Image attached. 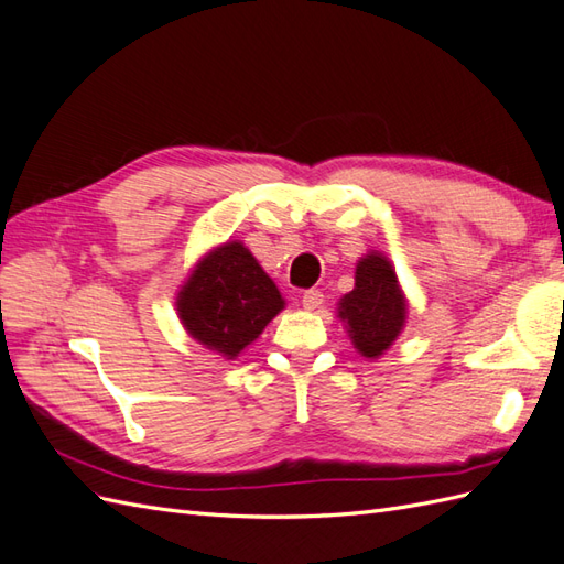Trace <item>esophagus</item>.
Returning a JSON list of instances; mask_svg holds the SVG:
<instances>
[{
	"label": "esophagus",
	"mask_w": 564,
	"mask_h": 564,
	"mask_svg": "<svg viewBox=\"0 0 564 564\" xmlns=\"http://www.w3.org/2000/svg\"><path fill=\"white\" fill-rule=\"evenodd\" d=\"M323 301L325 299H323L321 290H308V292H304V296H301V304H304V308H308V311L321 308Z\"/></svg>",
	"instance_id": "34e87169"
}]
</instances>
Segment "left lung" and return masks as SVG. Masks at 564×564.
Returning a JSON list of instances; mask_svg holds the SVG:
<instances>
[{
	"mask_svg": "<svg viewBox=\"0 0 564 564\" xmlns=\"http://www.w3.org/2000/svg\"><path fill=\"white\" fill-rule=\"evenodd\" d=\"M356 284L339 299V318L366 359H378L400 337L406 321V299L390 260L370 251L356 263Z\"/></svg>",
	"mask_w": 564,
	"mask_h": 564,
	"instance_id": "left-lung-1",
	"label": "left lung"
}]
</instances>
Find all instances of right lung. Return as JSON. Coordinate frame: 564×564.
Returning a JSON list of instances; mask_svg holds the SVG:
<instances>
[{"instance_id":"obj_1","label":"right lung","mask_w":564,"mask_h":564,"mask_svg":"<svg viewBox=\"0 0 564 564\" xmlns=\"http://www.w3.org/2000/svg\"><path fill=\"white\" fill-rule=\"evenodd\" d=\"M284 308L268 272L241 241H227L198 260L176 296L186 333L235 359Z\"/></svg>"}]
</instances>
